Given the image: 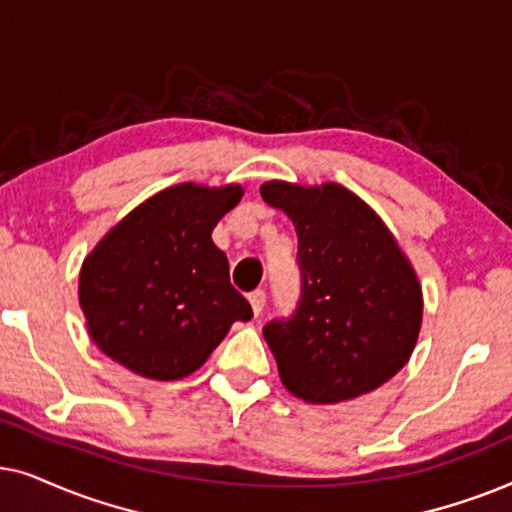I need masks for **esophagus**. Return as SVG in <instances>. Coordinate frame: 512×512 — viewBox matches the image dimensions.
<instances>
[{"mask_svg": "<svg viewBox=\"0 0 512 512\" xmlns=\"http://www.w3.org/2000/svg\"><path fill=\"white\" fill-rule=\"evenodd\" d=\"M248 302L252 306V313H255V316H260L264 309V302H267V295H264V290H255L248 295Z\"/></svg>", "mask_w": 512, "mask_h": 512, "instance_id": "esophagus-1", "label": "esophagus"}]
</instances>
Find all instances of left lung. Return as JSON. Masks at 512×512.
Wrapping results in <instances>:
<instances>
[{
    "mask_svg": "<svg viewBox=\"0 0 512 512\" xmlns=\"http://www.w3.org/2000/svg\"><path fill=\"white\" fill-rule=\"evenodd\" d=\"M262 199L299 238L302 299L264 325L278 377L311 405L353 400L386 384L417 346L424 295L412 262L367 203L337 182L271 180Z\"/></svg>",
    "mask_w": 512,
    "mask_h": 512,
    "instance_id": "obj_1",
    "label": "left lung"
}]
</instances>
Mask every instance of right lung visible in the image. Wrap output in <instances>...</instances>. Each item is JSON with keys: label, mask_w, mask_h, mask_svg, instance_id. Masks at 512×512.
I'll return each instance as SVG.
<instances>
[{"label": "right lung", "mask_w": 512, "mask_h": 512, "mask_svg": "<svg viewBox=\"0 0 512 512\" xmlns=\"http://www.w3.org/2000/svg\"><path fill=\"white\" fill-rule=\"evenodd\" d=\"M241 185L182 182L149 196L88 252L79 306L95 346L145 379H185L252 309L229 283L213 229Z\"/></svg>", "instance_id": "add662e5"}]
</instances>
